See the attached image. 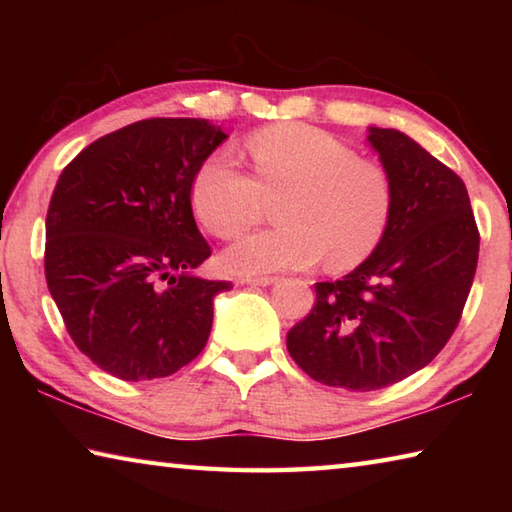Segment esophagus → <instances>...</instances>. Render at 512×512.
Segmentation results:
<instances>
[{"mask_svg": "<svg viewBox=\"0 0 512 512\" xmlns=\"http://www.w3.org/2000/svg\"><path fill=\"white\" fill-rule=\"evenodd\" d=\"M241 282L253 284V287H268V284L275 282V277L273 275H255V277H244Z\"/></svg>", "mask_w": 512, "mask_h": 512, "instance_id": "34e87169", "label": "esophagus"}]
</instances>
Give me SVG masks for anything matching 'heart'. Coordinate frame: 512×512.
Wrapping results in <instances>:
<instances>
[{
	"instance_id": "heart-1",
	"label": "heart",
	"mask_w": 512,
	"mask_h": 512,
	"mask_svg": "<svg viewBox=\"0 0 512 512\" xmlns=\"http://www.w3.org/2000/svg\"><path fill=\"white\" fill-rule=\"evenodd\" d=\"M253 173L212 155L192 180L196 219L216 239L246 235L273 205L277 225L225 253L235 273L307 268L350 271L375 253L393 216V180L384 164L305 124L264 128L248 142Z\"/></svg>"
}]
</instances>
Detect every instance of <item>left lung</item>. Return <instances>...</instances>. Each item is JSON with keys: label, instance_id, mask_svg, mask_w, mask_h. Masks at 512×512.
Returning <instances> with one entry per match:
<instances>
[{"label": "left lung", "instance_id": "left-lung-1", "mask_svg": "<svg viewBox=\"0 0 512 512\" xmlns=\"http://www.w3.org/2000/svg\"><path fill=\"white\" fill-rule=\"evenodd\" d=\"M368 142L393 180V216L379 248L336 282L287 334L311 379L379 391L427 366L461 320L479 262V228L465 183L393 128Z\"/></svg>", "mask_w": 512, "mask_h": 512}]
</instances>
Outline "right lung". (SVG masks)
Segmentation results:
<instances>
[{"label": "right lung", "instance_id": "add662e5", "mask_svg": "<svg viewBox=\"0 0 512 512\" xmlns=\"http://www.w3.org/2000/svg\"><path fill=\"white\" fill-rule=\"evenodd\" d=\"M225 137L205 119H142L60 173L47 287L76 348L112 377H169L205 348L214 296L232 282L194 275L212 250L196 228L192 180Z\"/></svg>", "mask_w": 512, "mask_h": 512}]
</instances>
